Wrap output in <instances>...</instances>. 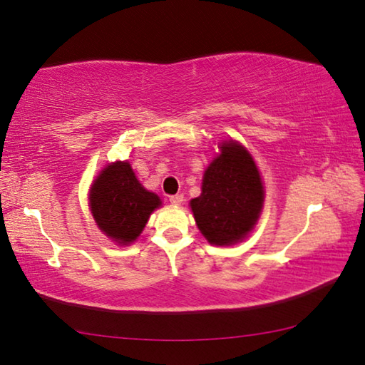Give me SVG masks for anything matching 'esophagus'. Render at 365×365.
I'll list each match as a JSON object with an SVG mask.
<instances>
[{
	"mask_svg": "<svg viewBox=\"0 0 365 365\" xmlns=\"http://www.w3.org/2000/svg\"><path fill=\"white\" fill-rule=\"evenodd\" d=\"M169 201L174 206H180L183 202V195H172V196H169Z\"/></svg>",
	"mask_w": 365,
	"mask_h": 365,
	"instance_id": "obj_1",
	"label": "esophagus"
}]
</instances>
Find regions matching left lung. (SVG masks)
Segmentation results:
<instances>
[{
    "instance_id": "obj_1",
    "label": "left lung",
    "mask_w": 365,
    "mask_h": 365,
    "mask_svg": "<svg viewBox=\"0 0 365 365\" xmlns=\"http://www.w3.org/2000/svg\"><path fill=\"white\" fill-rule=\"evenodd\" d=\"M264 188L251 154L228 141L202 178V193L191 200L196 225L211 245H232L246 237L261 212Z\"/></svg>"
}]
</instances>
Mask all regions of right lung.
I'll use <instances>...</instances> for the list:
<instances>
[{
  "instance_id": "obj_1",
  "label": "right lung",
  "mask_w": 365,
  "mask_h": 365,
  "mask_svg": "<svg viewBox=\"0 0 365 365\" xmlns=\"http://www.w3.org/2000/svg\"><path fill=\"white\" fill-rule=\"evenodd\" d=\"M90 205L98 227L114 242L127 245L137 240L160 200L141 187L130 164L115 163L95 180Z\"/></svg>"
}]
</instances>
